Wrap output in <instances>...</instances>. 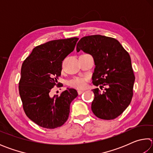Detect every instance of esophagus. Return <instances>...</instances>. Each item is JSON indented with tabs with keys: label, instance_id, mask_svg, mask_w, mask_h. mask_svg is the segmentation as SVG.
I'll use <instances>...</instances> for the list:
<instances>
[{
	"label": "esophagus",
	"instance_id": "34e87169",
	"mask_svg": "<svg viewBox=\"0 0 153 153\" xmlns=\"http://www.w3.org/2000/svg\"><path fill=\"white\" fill-rule=\"evenodd\" d=\"M84 90H77V93H78V94L79 95H80V94H82L83 92H84Z\"/></svg>",
	"mask_w": 153,
	"mask_h": 153
}]
</instances>
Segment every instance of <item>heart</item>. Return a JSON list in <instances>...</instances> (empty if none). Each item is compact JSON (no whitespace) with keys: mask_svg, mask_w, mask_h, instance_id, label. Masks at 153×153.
Masks as SVG:
<instances>
[{"mask_svg":"<svg viewBox=\"0 0 153 153\" xmlns=\"http://www.w3.org/2000/svg\"><path fill=\"white\" fill-rule=\"evenodd\" d=\"M86 77H74L69 81V85L71 87L77 89H83L86 86Z\"/></svg>","mask_w":153,"mask_h":153,"instance_id":"b5f03b06","label":"heart"}]
</instances>
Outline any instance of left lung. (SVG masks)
<instances>
[{
  "label": "left lung",
  "instance_id": "1",
  "mask_svg": "<svg viewBox=\"0 0 153 153\" xmlns=\"http://www.w3.org/2000/svg\"><path fill=\"white\" fill-rule=\"evenodd\" d=\"M76 50L92 55L95 68L92 82L94 98L91 108L97 117L111 120L120 115L130 104L135 81L130 56L118 40L101 35L82 38Z\"/></svg>",
  "mask_w": 153,
  "mask_h": 153
}]
</instances>
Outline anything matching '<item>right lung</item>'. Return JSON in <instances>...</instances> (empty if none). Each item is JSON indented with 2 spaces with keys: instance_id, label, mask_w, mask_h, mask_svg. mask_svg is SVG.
I'll return each mask as SVG.
<instances>
[{
  "instance_id": "1",
  "label": "right lung",
  "mask_w": 153,
  "mask_h": 153,
  "mask_svg": "<svg viewBox=\"0 0 153 153\" xmlns=\"http://www.w3.org/2000/svg\"><path fill=\"white\" fill-rule=\"evenodd\" d=\"M78 39L51 40L36 46L22 64L19 91L23 107L27 117L42 128L63 126L68 119L71 102L78 95L73 88L53 97L50 94L61 76L62 62L74 50Z\"/></svg>"
}]
</instances>
